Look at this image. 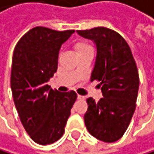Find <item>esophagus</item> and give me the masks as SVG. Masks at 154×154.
I'll return each instance as SVG.
<instances>
[{
  "instance_id": "esophagus-1",
  "label": "esophagus",
  "mask_w": 154,
  "mask_h": 154,
  "mask_svg": "<svg viewBox=\"0 0 154 154\" xmlns=\"http://www.w3.org/2000/svg\"><path fill=\"white\" fill-rule=\"evenodd\" d=\"M78 99H79V100H84V99H85V97H84V96H82V95H78Z\"/></svg>"
}]
</instances>
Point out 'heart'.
I'll return each mask as SVG.
<instances>
[{
  "label": "heart",
  "mask_w": 154,
  "mask_h": 154,
  "mask_svg": "<svg viewBox=\"0 0 154 154\" xmlns=\"http://www.w3.org/2000/svg\"><path fill=\"white\" fill-rule=\"evenodd\" d=\"M88 47H90V46H88L87 44H85L83 42H78V43L75 45V50L78 51H81L83 49H86Z\"/></svg>",
  "instance_id": "obj_1"
}]
</instances>
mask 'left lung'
Instances as JSON below:
<instances>
[{"mask_svg": "<svg viewBox=\"0 0 154 154\" xmlns=\"http://www.w3.org/2000/svg\"><path fill=\"white\" fill-rule=\"evenodd\" d=\"M96 44L97 55L91 80L100 81L103 98L87 99L85 125L93 137L115 142L126 132L136 109L140 78L131 50L120 34L99 26L76 30Z\"/></svg>", "mask_w": 154, "mask_h": 154, "instance_id": "8db88e82", "label": "left lung"}]
</instances>
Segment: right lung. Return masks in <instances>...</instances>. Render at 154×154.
Instances as JSON below:
<instances>
[{
  "instance_id": "1",
  "label": "right lung",
  "mask_w": 154,
  "mask_h": 154,
  "mask_svg": "<svg viewBox=\"0 0 154 154\" xmlns=\"http://www.w3.org/2000/svg\"><path fill=\"white\" fill-rule=\"evenodd\" d=\"M75 30L36 26L17 42L12 61L11 88L21 123L38 144L57 141L76 100L74 91L60 92L47 84L57 71L63 43Z\"/></svg>"
}]
</instances>
